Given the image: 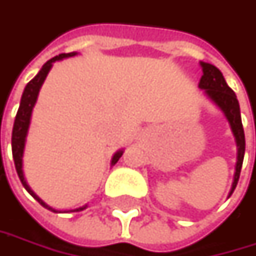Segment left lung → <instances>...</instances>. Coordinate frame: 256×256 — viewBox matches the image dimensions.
<instances>
[{
    "instance_id": "8db88e82",
    "label": "left lung",
    "mask_w": 256,
    "mask_h": 256,
    "mask_svg": "<svg viewBox=\"0 0 256 256\" xmlns=\"http://www.w3.org/2000/svg\"><path fill=\"white\" fill-rule=\"evenodd\" d=\"M200 66H202L204 74L199 82V88L204 89L206 92V95L222 110V112L226 114V117L232 126L233 134L236 138V144H238V164H236V174H234L233 188L230 192V195H232L239 182L244 155V126H242V118H240L239 101L236 98V94L228 88V84L224 80L222 73L216 66L208 64V62H200Z\"/></svg>"
}]
</instances>
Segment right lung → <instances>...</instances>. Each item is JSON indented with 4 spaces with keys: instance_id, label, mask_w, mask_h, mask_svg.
I'll return each instance as SVG.
<instances>
[{
    "instance_id": "right-lung-1",
    "label": "right lung",
    "mask_w": 256,
    "mask_h": 256,
    "mask_svg": "<svg viewBox=\"0 0 256 256\" xmlns=\"http://www.w3.org/2000/svg\"><path fill=\"white\" fill-rule=\"evenodd\" d=\"M73 56H76V52L60 54V56H56L54 58L48 60V61L42 66L40 72L36 74L32 80L26 84V88H24V90H23L22 101H20V106H18V111H17V114H16V120H14V126H12V160H14V166H16V172H17V174H18V178H20L22 184L24 186V189H26L32 196L35 198L36 200H38L42 206H45V208H48V210H51V211H54V212H56V210L50 208L45 202H42V199H39V198L36 196L35 194H34V190L28 186V183H26V180H24V176H23V170H22V156H23V150H24V140H26L28 128H29V123H30L32 108H34V105H35L36 98H38V94H39V89H40L42 83L45 80V78H46V74H48V72H50V68H51V66H52L54 61L66 58V57H73ZM122 155H123V151L117 152V154L112 156L111 164H116ZM84 208H86V205L82 206V208L74 210V211H82V210H84Z\"/></svg>"
}]
</instances>
